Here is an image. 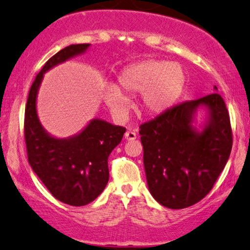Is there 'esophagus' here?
Here are the masks:
<instances>
[{"label":"esophagus","mask_w":250,"mask_h":250,"mask_svg":"<svg viewBox=\"0 0 250 250\" xmlns=\"http://www.w3.org/2000/svg\"><path fill=\"white\" fill-rule=\"evenodd\" d=\"M136 137H137V135H136L135 130H128L125 134V138L127 141H134V140H136Z\"/></svg>","instance_id":"esophagus-1"}]
</instances>
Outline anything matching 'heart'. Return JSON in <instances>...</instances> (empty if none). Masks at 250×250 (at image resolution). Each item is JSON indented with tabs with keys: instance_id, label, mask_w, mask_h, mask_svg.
<instances>
[{
	"instance_id": "heart-1",
	"label": "heart",
	"mask_w": 250,
	"mask_h": 250,
	"mask_svg": "<svg viewBox=\"0 0 250 250\" xmlns=\"http://www.w3.org/2000/svg\"><path fill=\"white\" fill-rule=\"evenodd\" d=\"M186 87V72L178 63L145 60L128 65L118 76V87L107 84L104 100L118 119H125L128 99L121 92L141 93L142 107L151 114H162L178 103Z\"/></svg>"
}]
</instances>
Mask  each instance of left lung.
Instances as JSON below:
<instances>
[{"label": "left lung", "instance_id": "left-lung-1", "mask_svg": "<svg viewBox=\"0 0 250 250\" xmlns=\"http://www.w3.org/2000/svg\"><path fill=\"white\" fill-rule=\"evenodd\" d=\"M176 105L140 127L147 187L158 203L183 209L209 194L232 150L229 115L217 93ZM206 112L197 127L198 110Z\"/></svg>", "mask_w": 250, "mask_h": 250}]
</instances>
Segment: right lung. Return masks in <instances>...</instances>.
Segmentation results:
<instances>
[{"label": "right lung", "mask_w": 250, "mask_h": 250, "mask_svg": "<svg viewBox=\"0 0 250 250\" xmlns=\"http://www.w3.org/2000/svg\"><path fill=\"white\" fill-rule=\"evenodd\" d=\"M90 46L70 45L53 55L37 75L25 108L24 132L30 166L56 200L72 207L91 203L105 189L109 179L108 157L122 141L125 128L96 118L70 137H54L41 125L37 97L47 71L84 54Z\"/></svg>", "instance_id": "add662e5"}]
</instances>
